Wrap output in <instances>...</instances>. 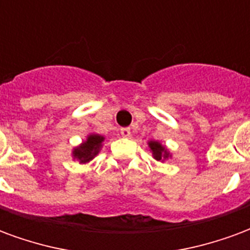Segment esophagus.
Instances as JSON below:
<instances>
[{"label":"esophagus","instance_id":"34e87169","mask_svg":"<svg viewBox=\"0 0 250 250\" xmlns=\"http://www.w3.org/2000/svg\"><path fill=\"white\" fill-rule=\"evenodd\" d=\"M121 134L122 137H130V128H122Z\"/></svg>","mask_w":250,"mask_h":250}]
</instances>
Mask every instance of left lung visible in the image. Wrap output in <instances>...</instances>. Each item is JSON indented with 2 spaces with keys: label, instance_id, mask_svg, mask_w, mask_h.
I'll return each instance as SVG.
<instances>
[{
  "label": "left lung",
  "instance_id": "obj_1",
  "mask_svg": "<svg viewBox=\"0 0 250 250\" xmlns=\"http://www.w3.org/2000/svg\"><path fill=\"white\" fill-rule=\"evenodd\" d=\"M149 146H150V149H152V152H153V156H155L156 160H162V157L168 156L166 148L162 146L159 143H156V141H150Z\"/></svg>",
  "mask_w": 250,
  "mask_h": 250
}]
</instances>
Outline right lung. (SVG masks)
<instances>
[{"label": "right lung", "instance_id": "add662e5", "mask_svg": "<svg viewBox=\"0 0 250 250\" xmlns=\"http://www.w3.org/2000/svg\"><path fill=\"white\" fill-rule=\"evenodd\" d=\"M104 141V137H101L98 134H91L88 136L86 143H83L79 148L74 150V156L81 160V163H87L93 159L98 150H100L101 143Z\"/></svg>", "mask_w": 250, "mask_h": 250}]
</instances>
